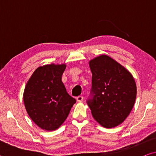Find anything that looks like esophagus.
Instances as JSON below:
<instances>
[{
	"mask_svg": "<svg viewBox=\"0 0 156 156\" xmlns=\"http://www.w3.org/2000/svg\"><path fill=\"white\" fill-rule=\"evenodd\" d=\"M84 98L83 96H79L76 98V100H77L78 102H83Z\"/></svg>",
	"mask_w": 156,
	"mask_h": 156,
	"instance_id": "obj_1",
	"label": "esophagus"
}]
</instances>
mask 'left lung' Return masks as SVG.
<instances>
[{
  "instance_id": "left-lung-1",
  "label": "left lung",
  "mask_w": 156,
  "mask_h": 156,
  "mask_svg": "<svg viewBox=\"0 0 156 156\" xmlns=\"http://www.w3.org/2000/svg\"><path fill=\"white\" fill-rule=\"evenodd\" d=\"M89 67L92 84L87 103L100 125L115 127L126 119L135 103V80L123 66L106 55L91 60Z\"/></svg>"
}]
</instances>
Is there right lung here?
I'll return each mask as SVG.
<instances>
[{
	"label": "right lung",
	"instance_id": "add662e5",
	"mask_svg": "<svg viewBox=\"0 0 156 156\" xmlns=\"http://www.w3.org/2000/svg\"><path fill=\"white\" fill-rule=\"evenodd\" d=\"M65 68V64L37 68L25 88L23 100L28 115L46 131L60 127L76 102L62 82Z\"/></svg>",
	"mask_w": 156,
	"mask_h": 156
}]
</instances>
